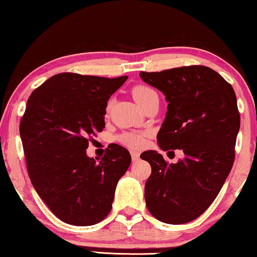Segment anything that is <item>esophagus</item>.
<instances>
[{"label":"esophagus","instance_id":"esophagus-1","mask_svg":"<svg viewBox=\"0 0 257 257\" xmlns=\"http://www.w3.org/2000/svg\"><path fill=\"white\" fill-rule=\"evenodd\" d=\"M130 155H132V160L136 162L140 158V153L139 151H130Z\"/></svg>","mask_w":257,"mask_h":257}]
</instances>
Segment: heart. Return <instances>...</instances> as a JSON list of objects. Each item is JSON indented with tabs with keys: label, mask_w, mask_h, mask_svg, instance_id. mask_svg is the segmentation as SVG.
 <instances>
[{
	"label": "heart",
	"mask_w": 257,
	"mask_h": 257,
	"mask_svg": "<svg viewBox=\"0 0 257 257\" xmlns=\"http://www.w3.org/2000/svg\"><path fill=\"white\" fill-rule=\"evenodd\" d=\"M133 97L135 99L137 104L141 108L147 106L148 103L153 102V101H158V93L155 91L153 87L146 85H137L133 88L132 91ZM110 109V102L107 103L106 111L108 113ZM148 136V133L144 132H128L123 133L118 136V142L124 144L132 149H140L143 147L144 142H146V137Z\"/></svg>",
	"instance_id": "heart-1"
}]
</instances>
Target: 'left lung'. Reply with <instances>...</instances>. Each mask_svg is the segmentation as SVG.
<instances>
[{"mask_svg": "<svg viewBox=\"0 0 257 257\" xmlns=\"http://www.w3.org/2000/svg\"><path fill=\"white\" fill-rule=\"evenodd\" d=\"M140 77L169 102L157 134L161 149L185 155L169 164L154 150L141 154L151 165L144 187L147 207L162 222H190L211 206L232 170L240 129L235 92L201 65L141 72Z\"/></svg>", "mask_w": 257, "mask_h": 257, "instance_id": "8db88e82", "label": "left lung"}]
</instances>
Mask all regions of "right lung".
I'll list each match as a JSON object with an SVG mask.
<instances>
[{
	"label": "right lung",
	"instance_id": "right-lung-1",
	"mask_svg": "<svg viewBox=\"0 0 257 257\" xmlns=\"http://www.w3.org/2000/svg\"><path fill=\"white\" fill-rule=\"evenodd\" d=\"M127 75L56 74L29 96L20 123L28 173L36 192L61 221L91 226L108 215L132 157L114 144L100 162L86 155L104 128L107 101Z\"/></svg>",
	"mask_w": 257,
	"mask_h": 257
}]
</instances>
